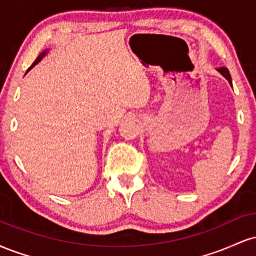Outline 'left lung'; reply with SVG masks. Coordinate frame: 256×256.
<instances>
[{"label":"left lung","instance_id":"1","mask_svg":"<svg viewBox=\"0 0 256 256\" xmlns=\"http://www.w3.org/2000/svg\"><path fill=\"white\" fill-rule=\"evenodd\" d=\"M218 71H219L220 73H222V74L224 76V77H225L226 79H228V83L231 84L232 80H231V76H230V72H228V70L226 68V67H220V68H218Z\"/></svg>","mask_w":256,"mask_h":256}]
</instances>
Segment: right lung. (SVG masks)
<instances>
[{"instance_id": "add662e5", "label": "right lung", "mask_w": 256, "mask_h": 256, "mask_svg": "<svg viewBox=\"0 0 256 256\" xmlns=\"http://www.w3.org/2000/svg\"><path fill=\"white\" fill-rule=\"evenodd\" d=\"M46 52H42V54H40V56H38V58H37V60H36V61H34V64H32V66L30 67V68H28V71H30V70L32 68V67H34V64H36L38 62V61H40V58H42L44 56V55H46Z\"/></svg>"}]
</instances>
